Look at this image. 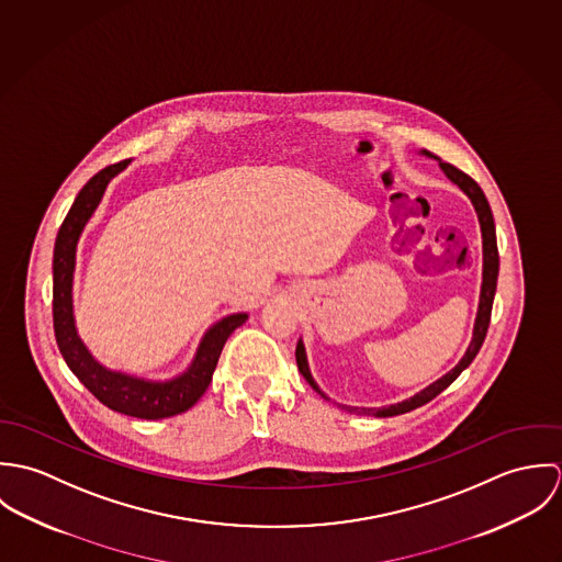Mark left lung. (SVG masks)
Here are the masks:
<instances>
[{
    "mask_svg": "<svg viewBox=\"0 0 562 562\" xmlns=\"http://www.w3.org/2000/svg\"><path fill=\"white\" fill-rule=\"evenodd\" d=\"M422 156L426 158H432V160L439 161L441 170L446 172V177L457 183L472 201L476 214H479V223H481L482 234V285H481V301H479V314H476V322H474V335H472V341L463 355V359L448 372L443 374L441 379H437L435 383H430L428 387H424L422 392H417L415 396L406 398V401L396 402V404H387V406H374V408H368V406H346L341 404L346 411L350 413H359V415H374V417H392V415H402V413H408L426 402L432 401L435 396H439L448 385H452L457 381V376L474 361V357L479 355L481 350L482 341L486 337V328H488V322H491V307H493V296H495V288H497V272H499V255H497V240H495V223H493V214H491V207H488V201L484 196V192L481 190V186L470 177L465 175L463 170H459L457 166L448 164V161H441L437 156H432L430 151H422ZM296 363H299V372L305 376V381L321 394L322 398L328 401V396L322 392L318 387V383L314 381L312 376V370H310V363H307V352H305V344L303 339H299L296 344Z\"/></svg>",
    "mask_w": 562,
    "mask_h": 562,
    "instance_id": "1",
    "label": "left lung"
}]
</instances>
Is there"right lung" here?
I'll list each match as a JSON object with an SVG mask.
<instances>
[{
  "mask_svg": "<svg viewBox=\"0 0 562 562\" xmlns=\"http://www.w3.org/2000/svg\"><path fill=\"white\" fill-rule=\"evenodd\" d=\"M130 160L105 166L76 196L54 246V333L58 348L83 387L108 408L140 417L164 419L194 406L212 383L218 357L229 335L248 321V314H232L212 324L199 341L192 363L175 379L151 381L101 366L81 341L74 316V274L81 232L99 207L108 183L127 168Z\"/></svg>",
  "mask_w": 562,
  "mask_h": 562,
  "instance_id": "obj_1",
  "label": "right lung"
}]
</instances>
